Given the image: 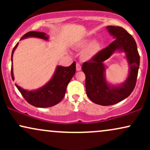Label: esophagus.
Returning <instances> with one entry per match:
<instances>
[{
    "label": "esophagus",
    "mask_w": 150,
    "mask_h": 150,
    "mask_svg": "<svg viewBox=\"0 0 150 150\" xmlns=\"http://www.w3.org/2000/svg\"><path fill=\"white\" fill-rule=\"evenodd\" d=\"M80 70H81V65L80 63H76V70L77 71H80Z\"/></svg>",
    "instance_id": "34e87169"
}]
</instances>
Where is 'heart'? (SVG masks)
I'll list each match as a JSON object with an SVG mask.
<instances>
[{
	"label": "heart",
	"mask_w": 150,
	"mask_h": 150,
	"mask_svg": "<svg viewBox=\"0 0 150 150\" xmlns=\"http://www.w3.org/2000/svg\"><path fill=\"white\" fill-rule=\"evenodd\" d=\"M92 40H87L85 42L81 43L80 44V48L81 49H85L89 46V47L87 48V49L85 50L83 53H82V56L86 60L91 59L97 54V53L99 50V44L98 43H94L92 44Z\"/></svg>",
	"instance_id": "obj_1"
}]
</instances>
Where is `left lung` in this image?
<instances>
[{
  "label": "left lung",
  "mask_w": 150,
  "mask_h": 150,
  "mask_svg": "<svg viewBox=\"0 0 150 150\" xmlns=\"http://www.w3.org/2000/svg\"><path fill=\"white\" fill-rule=\"evenodd\" d=\"M106 29L116 39L82 66L86 77L87 97L94 103L102 106L117 104L131 94L135 87L140 66V55L133 37L120 27L108 26ZM117 50L126 53L130 70L128 78L122 85L110 86L105 80L103 62Z\"/></svg>",
  "instance_id": "8db88e82"
}]
</instances>
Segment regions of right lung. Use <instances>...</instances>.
<instances>
[{
    "mask_svg": "<svg viewBox=\"0 0 150 150\" xmlns=\"http://www.w3.org/2000/svg\"><path fill=\"white\" fill-rule=\"evenodd\" d=\"M27 37H37L48 40L49 37L46 33L40 32H29L21 38V39ZM18 43L13 48L12 51L11 61H13V56ZM76 63L73 62L70 66L63 67L58 66L55 71L52 78L48 83L41 88L34 91H27L16 85L17 88L20 91L26 101L32 106L36 107L46 108L54 106L58 104L64 97L66 92L67 86L75 75L76 70ZM12 79L14 80L13 71V65L11 67Z\"/></svg>",
    "mask_w": 150,
    "mask_h": 150,
    "instance_id": "add662e5",
    "label": "right lung"
}]
</instances>
